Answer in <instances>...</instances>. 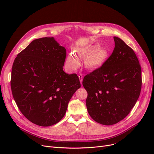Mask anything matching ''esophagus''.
<instances>
[{
    "label": "esophagus",
    "instance_id": "34e87169",
    "mask_svg": "<svg viewBox=\"0 0 154 154\" xmlns=\"http://www.w3.org/2000/svg\"><path fill=\"white\" fill-rule=\"evenodd\" d=\"M78 76H79V78L80 83H82V80H83V76H82V75L80 74H79Z\"/></svg>",
    "mask_w": 154,
    "mask_h": 154
}]
</instances>
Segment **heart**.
Returning a JSON list of instances; mask_svg holds the SVG:
<instances>
[{
    "label": "heart",
    "instance_id": "1",
    "mask_svg": "<svg viewBox=\"0 0 154 154\" xmlns=\"http://www.w3.org/2000/svg\"><path fill=\"white\" fill-rule=\"evenodd\" d=\"M92 52L91 51L82 50L75 52V55L84 59L87 57L86 60L87 66L91 69H95L101 66V65L106 60L107 57V52L103 48H99L91 54ZM66 63L69 68L74 69L79 66V61L74 54H70L67 58Z\"/></svg>",
    "mask_w": 154,
    "mask_h": 154
}]
</instances>
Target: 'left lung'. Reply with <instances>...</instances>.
Instances as JSON below:
<instances>
[{
    "instance_id": "left-lung-1",
    "label": "left lung",
    "mask_w": 154,
    "mask_h": 154,
    "mask_svg": "<svg viewBox=\"0 0 154 154\" xmlns=\"http://www.w3.org/2000/svg\"><path fill=\"white\" fill-rule=\"evenodd\" d=\"M115 47L102 66L84 77L90 116L102 125L116 124L130 113L142 87V70L132 48L114 37Z\"/></svg>"
}]
</instances>
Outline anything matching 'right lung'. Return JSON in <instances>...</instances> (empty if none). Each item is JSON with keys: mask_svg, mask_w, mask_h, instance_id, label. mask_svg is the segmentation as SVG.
<instances>
[{"mask_svg": "<svg viewBox=\"0 0 154 154\" xmlns=\"http://www.w3.org/2000/svg\"><path fill=\"white\" fill-rule=\"evenodd\" d=\"M66 54L54 37H43L33 40L14 60L11 80L14 99L22 114L36 125L58 123L80 87L76 74L63 70Z\"/></svg>", "mask_w": 154, "mask_h": 154, "instance_id": "right-lung-1", "label": "right lung"}]
</instances>
